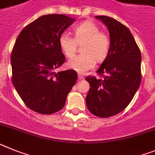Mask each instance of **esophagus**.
Masks as SVG:
<instances>
[{"label":"esophagus","instance_id":"obj_1","mask_svg":"<svg viewBox=\"0 0 155 155\" xmlns=\"http://www.w3.org/2000/svg\"><path fill=\"white\" fill-rule=\"evenodd\" d=\"M78 77H79V79H84V76H83V75H82V74H80V73L78 74Z\"/></svg>","mask_w":155,"mask_h":155}]
</instances>
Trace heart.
Segmentation results:
<instances>
[{"instance_id":"1","label":"heart","mask_w":155,"mask_h":155,"mask_svg":"<svg viewBox=\"0 0 155 155\" xmlns=\"http://www.w3.org/2000/svg\"><path fill=\"white\" fill-rule=\"evenodd\" d=\"M74 38L67 33H62L58 38L61 51L70 58L75 53L76 43L82 44V54L75 55L68 61V66L76 72L83 73L94 68L96 61L102 62L107 58L111 49V39L100 31L95 22L83 21L73 28Z\"/></svg>"}]
</instances>
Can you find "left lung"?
<instances>
[{
  "label": "left lung",
  "mask_w": 155,
  "mask_h": 155,
  "mask_svg": "<svg viewBox=\"0 0 155 155\" xmlns=\"http://www.w3.org/2000/svg\"><path fill=\"white\" fill-rule=\"evenodd\" d=\"M107 26L111 49L97 73L102 79L87 76L90 90L86 97L93 115L107 118L120 113L129 105L141 82V53L130 29L108 16L99 15Z\"/></svg>",
  "instance_id": "left-lung-1"
}]
</instances>
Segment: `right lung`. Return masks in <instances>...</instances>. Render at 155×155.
Listing matches in <instances>:
<instances>
[{
  "label": "right lung",
  "instance_id": "right-lung-1",
  "mask_svg": "<svg viewBox=\"0 0 155 155\" xmlns=\"http://www.w3.org/2000/svg\"><path fill=\"white\" fill-rule=\"evenodd\" d=\"M75 21L64 15H45L26 25L16 39L11 54L13 85L36 112L60 111L77 80L73 69L55 72L65 61L59 36Z\"/></svg>",
  "mask_w": 155,
  "mask_h": 155
}]
</instances>
